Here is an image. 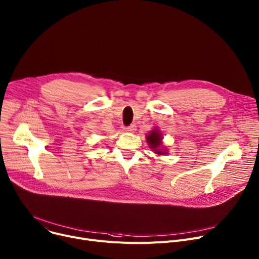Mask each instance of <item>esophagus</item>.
<instances>
[{"instance_id":"esophagus-1","label":"esophagus","mask_w":259,"mask_h":259,"mask_svg":"<svg viewBox=\"0 0 259 259\" xmlns=\"http://www.w3.org/2000/svg\"><path fill=\"white\" fill-rule=\"evenodd\" d=\"M124 130H125L126 132L133 133V132L136 130V128H135V125H130V126H128V127H125V128H124Z\"/></svg>"}]
</instances>
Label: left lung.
<instances>
[{
  "label": "left lung",
  "mask_w": 259,
  "mask_h": 259,
  "mask_svg": "<svg viewBox=\"0 0 259 259\" xmlns=\"http://www.w3.org/2000/svg\"><path fill=\"white\" fill-rule=\"evenodd\" d=\"M162 134L160 130L157 128L153 129L151 132H149L146 135V140L149 145V147L154 151V153H156L157 155H164L167 154L166 150L162 148Z\"/></svg>",
  "instance_id": "left-lung-1"
}]
</instances>
